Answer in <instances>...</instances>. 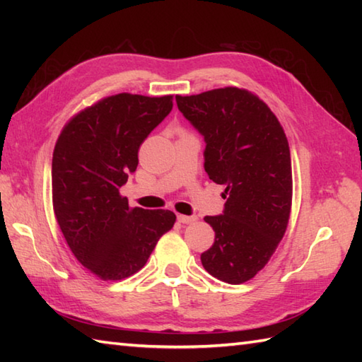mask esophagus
<instances>
[{"label": "esophagus", "mask_w": 362, "mask_h": 362, "mask_svg": "<svg viewBox=\"0 0 362 362\" xmlns=\"http://www.w3.org/2000/svg\"><path fill=\"white\" fill-rule=\"evenodd\" d=\"M177 219H179L180 224H193V222L197 221L196 216H185V214H179Z\"/></svg>", "instance_id": "esophagus-1"}]
</instances>
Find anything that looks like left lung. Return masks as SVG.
Here are the masks:
<instances>
[{"instance_id": "left-lung-1", "label": "left lung", "mask_w": 362, "mask_h": 362, "mask_svg": "<svg viewBox=\"0 0 362 362\" xmlns=\"http://www.w3.org/2000/svg\"><path fill=\"white\" fill-rule=\"evenodd\" d=\"M179 110L205 140V173L224 185V211L205 216L214 243L205 271L240 284L253 279L286 232L292 202L288 138L271 109L250 91L226 87L175 96Z\"/></svg>"}]
</instances>
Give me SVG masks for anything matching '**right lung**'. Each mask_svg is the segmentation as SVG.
Listing matches in <instances>:
<instances>
[{"label":"right lung","mask_w":362,"mask_h":362,"mask_svg":"<svg viewBox=\"0 0 362 362\" xmlns=\"http://www.w3.org/2000/svg\"><path fill=\"white\" fill-rule=\"evenodd\" d=\"M173 110V96L119 93L66 122L52 153V206L73 255L104 281L146 264L175 214L130 209L119 194L138 166V149Z\"/></svg>","instance_id":"right-lung-1"}]
</instances>
